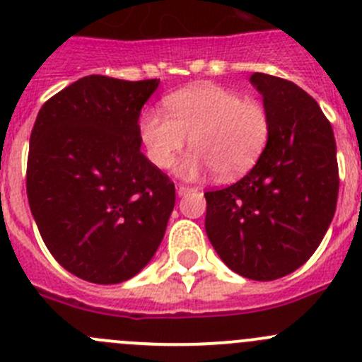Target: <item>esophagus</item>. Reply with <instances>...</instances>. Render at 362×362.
<instances>
[{
    "label": "esophagus",
    "mask_w": 362,
    "mask_h": 362,
    "mask_svg": "<svg viewBox=\"0 0 362 362\" xmlns=\"http://www.w3.org/2000/svg\"><path fill=\"white\" fill-rule=\"evenodd\" d=\"M176 192H177V195H186V193L188 192H193V188L192 186H185V185H177L176 186Z\"/></svg>",
    "instance_id": "1"
}]
</instances>
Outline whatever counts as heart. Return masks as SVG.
Returning a JSON list of instances; mask_svg holds the SVG:
<instances>
[{"label": "heart", "mask_w": 362, "mask_h": 362, "mask_svg": "<svg viewBox=\"0 0 362 362\" xmlns=\"http://www.w3.org/2000/svg\"><path fill=\"white\" fill-rule=\"evenodd\" d=\"M165 109L169 117L158 109L142 110L139 135L158 169H169L189 139L195 151L177 169L185 180L213 170L220 180H238L259 162L269 141L266 105L225 86H189L167 96Z\"/></svg>", "instance_id": "heart-1"}]
</instances>
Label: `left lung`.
<instances>
[{
    "instance_id": "1",
    "label": "left lung",
    "mask_w": 362,
    "mask_h": 362,
    "mask_svg": "<svg viewBox=\"0 0 362 362\" xmlns=\"http://www.w3.org/2000/svg\"><path fill=\"white\" fill-rule=\"evenodd\" d=\"M250 82L271 116V135L243 180L206 192V234L234 273L278 280L301 267L324 239L338 200L332 127L298 84L267 74Z\"/></svg>"
}]
</instances>
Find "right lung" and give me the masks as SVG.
Instances as JSON below:
<instances>
[{
    "label": "right lung",
    "instance_id": "right-lung-1",
    "mask_svg": "<svg viewBox=\"0 0 362 362\" xmlns=\"http://www.w3.org/2000/svg\"><path fill=\"white\" fill-rule=\"evenodd\" d=\"M158 84L88 75L49 98L31 130V214L52 257L91 284L148 266L176 204L174 182L141 153L139 116Z\"/></svg>",
    "mask_w": 362,
    "mask_h": 362
}]
</instances>
